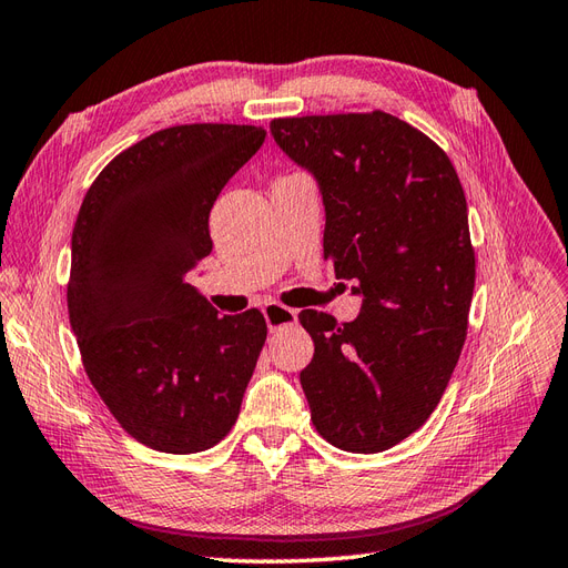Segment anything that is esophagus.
Masks as SVG:
<instances>
[{
    "label": "esophagus",
    "mask_w": 568,
    "mask_h": 568,
    "mask_svg": "<svg viewBox=\"0 0 568 568\" xmlns=\"http://www.w3.org/2000/svg\"><path fill=\"white\" fill-rule=\"evenodd\" d=\"M261 312H264L266 324H268V328H271L273 333L297 324V312L285 307V304H281V302H266L264 310H261Z\"/></svg>",
    "instance_id": "esophagus-1"
}]
</instances>
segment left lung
I'll list each match as a JSON object with an SVG mask.
<instances>
[{
  "label": "left lung",
  "mask_w": 568,
  "mask_h": 568,
  "mask_svg": "<svg viewBox=\"0 0 568 568\" xmlns=\"http://www.w3.org/2000/svg\"><path fill=\"white\" fill-rule=\"evenodd\" d=\"M324 201V258L355 281V322L302 310L314 357L300 372L328 444L379 454L427 423L456 369L475 287L468 203L448 155L394 114L271 122Z\"/></svg>",
  "instance_id": "obj_1"
}]
</instances>
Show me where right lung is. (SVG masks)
<instances>
[{"instance_id": "add662e5", "label": "right lung", "mask_w": 568, "mask_h": 568, "mask_svg": "<svg viewBox=\"0 0 568 568\" xmlns=\"http://www.w3.org/2000/svg\"><path fill=\"white\" fill-rule=\"evenodd\" d=\"M250 124H182L98 174L71 235L69 322L85 374L136 442L206 450L235 425L266 322L217 314L186 275L213 250L209 213L264 143Z\"/></svg>"}]
</instances>
